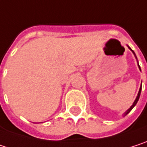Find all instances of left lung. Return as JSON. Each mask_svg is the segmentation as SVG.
<instances>
[{
	"mask_svg": "<svg viewBox=\"0 0 147 147\" xmlns=\"http://www.w3.org/2000/svg\"><path fill=\"white\" fill-rule=\"evenodd\" d=\"M139 67H140V66H139ZM140 92H141V87H140V91H139V93H138V96H137V98H136V99H135V101L134 102V104H133V105L128 109V110H127L126 112H125V115H127V114H128L130 111H131V110L135 106V105L137 104V102H138V100H139V98H140Z\"/></svg>",
	"mask_w": 147,
	"mask_h": 147,
	"instance_id": "obj_1",
	"label": "left lung"
}]
</instances>
